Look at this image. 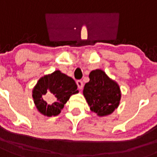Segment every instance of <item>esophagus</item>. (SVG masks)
<instances>
[{"label":"esophagus","mask_w":157,"mask_h":157,"mask_svg":"<svg viewBox=\"0 0 157 157\" xmlns=\"http://www.w3.org/2000/svg\"><path fill=\"white\" fill-rule=\"evenodd\" d=\"M76 85L78 86L79 90H82L83 88V82L81 81H76Z\"/></svg>","instance_id":"1"}]
</instances>
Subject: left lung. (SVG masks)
I'll list each match as a JSON object with an SVG mask.
<instances>
[{"label": "left lung", "instance_id": "8db88e82", "mask_svg": "<svg viewBox=\"0 0 157 157\" xmlns=\"http://www.w3.org/2000/svg\"><path fill=\"white\" fill-rule=\"evenodd\" d=\"M89 77L90 81L85 85L83 94L90 110L99 117L112 114L120 103L121 90L118 83L101 69L93 70Z\"/></svg>", "mask_w": 157, "mask_h": 157}]
</instances>
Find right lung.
I'll return each mask as SVG.
<instances>
[{
  "mask_svg": "<svg viewBox=\"0 0 157 157\" xmlns=\"http://www.w3.org/2000/svg\"><path fill=\"white\" fill-rule=\"evenodd\" d=\"M72 77L56 70L42 76L32 90L34 105L44 116L58 115L72 94L78 93Z\"/></svg>",
  "mask_w": 157,
  "mask_h": 157,
  "instance_id": "add662e5",
  "label": "right lung"
}]
</instances>
